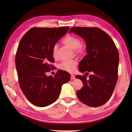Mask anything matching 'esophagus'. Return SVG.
Segmentation results:
<instances>
[{"label": "esophagus", "mask_w": 132, "mask_h": 132, "mask_svg": "<svg viewBox=\"0 0 132 132\" xmlns=\"http://www.w3.org/2000/svg\"><path fill=\"white\" fill-rule=\"evenodd\" d=\"M76 79L75 78V76L71 75V80H75Z\"/></svg>", "instance_id": "1"}]
</instances>
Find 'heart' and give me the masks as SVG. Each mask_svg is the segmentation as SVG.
<instances>
[{
	"label": "heart",
	"instance_id": "1",
	"mask_svg": "<svg viewBox=\"0 0 132 132\" xmlns=\"http://www.w3.org/2000/svg\"><path fill=\"white\" fill-rule=\"evenodd\" d=\"M62 42L70 48L75 50V52L77 53L82 54L84 52V47L81 44V41L79 38L76 37L68 35L63 39ZM57 50L58 48L56 45L53 46L52 49V56L53 57H56ZM76 64L77 62L76 61H65L60 64L59 68L62 70L68 72H73L75 70Z\"/></svg>",
	"mask_w": 132,
	"mask_h": 132
}]
</instances>
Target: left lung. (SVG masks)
Instances as JSON below:
<instances>
[{"label":"left lung","mask_w":132,"mask_h":132,"mask_svg":"<svg viewBox=\"0 0 132 132\" xmlns=\"http://www.w3.org/2000/svg\"><path fill=\"white\" fill-rule=\"evenodd\" d=\"M74 32L84 40L87 55L79 65V70L91 75H78L83 86L77 91L80 101L89 106L97 107L106 103L111 98L118 80L119 53L111 38L98 28L72 27L70 33Z\"/></svg>","instance_id":"8db88e82"}]
</instances>
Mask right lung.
Returning <instances> with one entry per match:
<instances>
[{
    "label": "right lung",
    "instance_id": "obj_1",
    "mask_svg": "<svg viewBox=\"0 0 132 132\" xmlns=\"http://www.w3.org/2000/svg\"><path fill=\"white\" fill-rule=\"evenodd\" d=\"M69 30L59 28H32L22 38L15 56L19 82L24 95L31 104L45 107L59 97L63 84L70 81V75L61 70L47 76L53 68L52 49Z\"/></svg>",
    "mask_w": 132,
    "mask_h": 132
}]
</instances>
